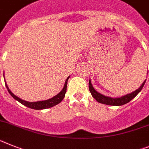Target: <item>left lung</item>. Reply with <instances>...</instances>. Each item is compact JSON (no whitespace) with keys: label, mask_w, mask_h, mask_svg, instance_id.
<instances>
[{"label":"left lung","mask_w":149,"mask_h":149,"mask_svg":"<svg viewBox=\"0 0 149 149\" xmlns=\"http://www.w3.org/2000/svg\"><path fill=\"white\" fill-rule=\"evenodd\" d=\"M146 79L145 80L144 82L142 84L140 87H139L137 90H136L135 91L130 93H128L125 96H123L121 97L118 98H112L110 97V96H105L103 94L97 92L95 89L93 87L92 83H91V81H89V89H90V92L91 93V95H92L93 97L100 103L105 104V105H114V106H119V105H123L127 104V102H129L130 101H131L133 99L136 97L137 96V94L140 92L142 89L144 87L145 83H146Z\"/></svg>","instance_id":"1"}]
</instances>
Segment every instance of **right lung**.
Here are the masks:
<instances>
[{
	"instance_id": "1",
	"label": "right lung",
	"mask_w": 149,
	"mask_h": 149,
	"mask_svg": "<svg viewBox=\"0 0 149 149\" xmlns=\"http://www.w3.org/2000/svg\"><path fill=\"white\" fill-rule=\"evenodd\" d=\"M69 77L70 76H68V77H67V79H66L65 82L64 87H63L62 90H61L60 92L57 94V95H56L55 96H53V98L49 99V100H43V101L32 102H28V101H25V100H22V99L18 97V96H16V95H14V94L11 92L10 90L9 89L7 83H5V85H6V87H7V90H8L9 93L10 94L13 99L17 100L18 102H19L20 103L22 104V105H25V106H27L28 108H30V109H35V110H41V109H49V108L53 107V106L56 105L57 104L60 103L61 102H62V100L64 99L65 95L66 88H67V84H68V80ZM5 82H6V81H5Z\"/></svg>"
}]
</instances>
